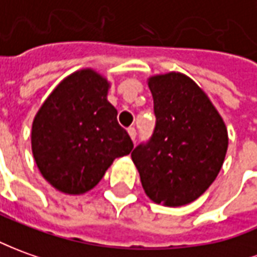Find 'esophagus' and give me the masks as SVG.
I'll return each instance as SVG.
<instances>
[{"instance_id":"34e87169","label":"esophagus","mask_w":257,"mask_h":257,"mask_svg":"<svg viewBox=\"0 0 257 257\" xmlns=\"http://www.w3.org/2000/svg\"><path fill=\"white\" fill-rule=\"evenodd\" d=\"M127 132H128V136H130V139H132L133 143H134V141H136V128H134V127H130Z\"/></svg>"}]
</instances>
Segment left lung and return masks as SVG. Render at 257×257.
<instances>
[{
  "label": "left lung",
  "instance_id": "obj_1",
  "mask_svg": "<svg viewBox=\"0 0 257 257\" xmlns=\"http://www.w3.org/2000/svg\"><path fill=\"white\" fill-rule=\"evenodd\" d=\"M157 117L152 139L139 146L132 159L150 199L166 207L197 200L218 176L228 130L213 102L182 72L147 79Z\"/></svg>",
  "mask_w": 257,
  "mask_h": 257
}]
</instances>
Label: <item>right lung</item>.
<instances>
[{"label": "right lung", "instance_id": "add662e5", "mask_svg": "<svg viewBox=\"0 0 257 257\" xmlns=\"http://www.w3.org/2000/svg\"><path fill=\"white\" fill-rule=\"evenodd\" d=\"M110 81L93 68L65 77L46 98L32 123V154L56 190L84 194L105 176L133 143L107 100Z\"/></svg>", "mask_w": 257, "mask_h": 257}]
</instances>
